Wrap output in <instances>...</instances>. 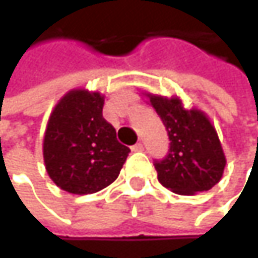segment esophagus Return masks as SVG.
<instances>
[{"label": "esophagus", "instance_id": "esophagus-1", "mask_svg": "<svg viewBox=\"0 0 258 258\" xmlns=\"http://www.w3.org/2000/svg\"><path fill=\"white\" fill-rule=\"evenodd\" d=\"M131 151H134V152L143 151V145H142V143H136L134 146H131Z\"/></svg>", "mask_w": 258, "mask_h": 258}]
</instances>
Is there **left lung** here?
I'll return each instance as SVG.
<instances>
[{"label":"left lung","instance_id":"left-lung-1","mask_svg":"<svg viewBox=\"0 0 258 258\" xmlns=\"http://www.w3.org/2000/svg\"><path fill=\"white\" fill-rule=\"evenodd\" d=\"M143 95L163 119L170 139L169 155L155 161L161 185L182 196L208 191L217 185L227 160L209 116L197 107L186 109L178 95L164 97L146 91Z\"/></svg>","mask_w":258,"mask_h":258}]
</instances>
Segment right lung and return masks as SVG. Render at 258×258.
I'll list each match as a JSON object with an SVG mask.
<instances>
[{"label":"right lung","instance_id":"add662e5","mask_svg":"<svg viewBox=\"0 0 258 258\" xmlns=\"http://www.w3.org/2000/svg\"><path fill=\"white\" fill-rule=\"evenodd\" d=\"M104 95L76 88L64 94L50 112L43 160L49 178L72 194H92L118 178L130 149L116 140L103 118Z\"/></svg>","mask_w":258,"mask_h":258}]
</instances>
